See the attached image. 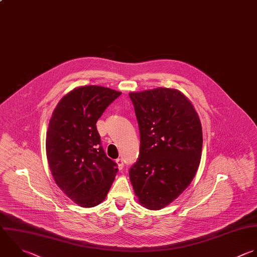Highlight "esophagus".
I'll list each match as a JSON object with an SVG mask.
<instances>
[{
    "instance_id": "obj_1",
    "label": "esophagus",
    "mask_w": 257,
    "mask_h": 257,
    "mask_svg": "<svg viewBox=\"0 0 257 257\" xmlns=\"http://www.w3.org/2000/svg\"><path fill=\"white\" fill-rule=\"evenodd\" d=\"M115 163L117 164L118 169H119V170H122V168H123V160L119 158V159H117V160L115 161Z\"/></svg>"
}]
</instances>
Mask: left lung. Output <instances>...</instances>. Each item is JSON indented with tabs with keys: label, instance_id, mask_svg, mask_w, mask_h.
Listing matches in <instances>:
<instances>
[{
	"label": "left lung",
	"instance_id": "left-lung-1",
	"mask_svg": "<svg viewBox=\"0 0 257 257\" xmlns=\"http://www.w3.org/2000/svg\"><path fill=\"white\" fill-rule=\"evenodd\" d=\"M130 98L141 142L130 179L140 203L160 210L195 177L202 154V125L191 101L179 90L160 87L132 92Z\"/></svg>",
	"mask_w": 257,
	"mask_h": 257
}]
</instances>
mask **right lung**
I'll return each mask as SVG.
<instances>
[{
	"label": "right lung",
	"mask_w": 257,
	"mask_h": 257,
	"mask_svg": "<svg viewBox=\"0 0 257 257\" xmlns=\"http://www.w3.org/2000/svg\"><path fill=\"white\" fill-rule=\"evenodd\" d=\"M121 92L88 85L73 89L55 107L46 136V154L58 187L81 207L106 197L118 171L101 146L96 121Z\"/></svg>",
	"instance_id": "right-lung-1"
}]
</instances>
